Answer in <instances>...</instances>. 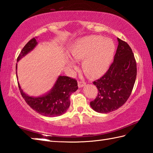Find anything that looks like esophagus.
I'll list each match as a JSON object with an SVG mask.
<instances>
[{
    "mask_svg": "<svg viewBox=\"0 0 153 153\" xmlns=\"http://www.w3.org/2000/svg\"><path fill=\"white\" fill-rule=\"evenodd\" d=\"M85 85H86V83L85 81H78V87L79 88H82L83 87H84Z\"/></svg>",
    "mask_w": 153,
    "mask_h": 153,
    "instance_id": "esophagus-1",
    "label": "esophagus"
}]
</instances>
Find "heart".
<instances>
[{
    "label": "heart",
    "instance_id": "b5f03b06",
    "mask_svg": "<svg viewBox=\"0 0 153 153\" xmlns=\"http://www.w3.org/2000/svg\"><path fill=\"white\" fill-rule=\"evenodd\" d=\"M115 52V45L111 39L91 36L77 39L72 43L69 52L76 60L82 59V68L87 75L94 77L108 68ZM68 66L76 68V62L67 57Z\"/></svg>",
    "mask_w": 153,
    "mask_h": 153
}]
</instances>
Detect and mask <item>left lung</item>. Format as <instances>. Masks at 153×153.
<instances>
[{
  "mask_svg": "<svg viewBox=\"0 0 153 153\" xmlns=\"http://www.w3.org/2000/svg\"><path fill=\"white\" fill-rule=\"evenodd\" d=\"M118 45L114 61L100 79L93 82L98 90L91 107L99 113L117 110L130 96L136 81L137 68L132 49L126 42L117 38Z\"/></svg>",
  "mask_w": 153,
  "mask_h": 153,
  "instance_id": "left-lung-1",
  "label": "left lung"
}]
</instances>
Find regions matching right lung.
Returning <instances> with one entry per match:
<instances>
[{
  "mask_svg": "<svg viewBox=\"0 0 153 153\" xmlns=\"http://www.w3.org/2000/svg\"><path fill=\"white\" fill-rule=\"evenodd\" d=\"M37 44L36 39H31L22 48L17 61L19 62L32 51ZM17 68V64L16 70ZM17 78L18 79L17 74ZM18 85L19 91L26 103L39 114L48 117H56L65 113L70 107V96L78 89L77 82L76 79L61 76L57 77L53 87L48 92L38 97L28 96L23 92L19 82Z\"/></svg>",
  "mask_w": 153,
  "mask_h": 153,
  "instance_id": "add662e5",
  "label": "right lung"
}]
</instances>
